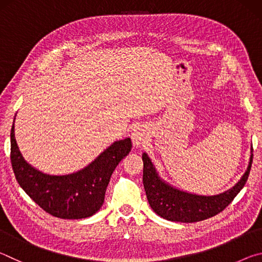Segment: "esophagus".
<instances>
[{
	"mask_svg": "<svg viewBox=\"0 0 262 262\" xmlns=\"http://www.w3.org/2000/svg\"><path fill=\"white\" fill-rule=\"evenodd\" d=\"M147 130L144 129L142 126H137L135 127V129L133 130L132 133V142H133V145H134L135 148H140L142 144L145 143V141H147Z\"/></svg>",
	"mask_w": 262,
	"mask_h": 262,
	"instance_id": "obj_1",
	"label": "esophagus"
}]
</instances>
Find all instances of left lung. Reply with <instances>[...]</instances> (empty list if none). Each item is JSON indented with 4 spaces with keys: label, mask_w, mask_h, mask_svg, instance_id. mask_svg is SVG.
<instances>
[{
    "label": "left lung",
    "mask_w": 262,
    "mask_h": 262,
    "mask_svg": "<svg viewBox=\"0 0 262 262\" xmlns=\"http://www.w3.org/2000/svg\"><path fill=\"white\" fill-rule=\"evenodd\" d=\"M143 159V186L149 205L158 216L167 221L193 223L209 219L225 209L245 186L253 161V149L245 173L231 188L214 195L187 192L167 183L159 176L147 152Z\"/></svg>",
    "instance_id": "1"
}]
</instances>
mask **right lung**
Wrapping results in <instances>:
<instances>
[{
    "label": "right lung",
    "mask_w": 262,
    "mask_h": 262,
    "mask_svg": "<svg viewBox=\"0 0 262 262\" xmlns=\"http://www.w3.org/2000/svg\"><path fill=\"white\" fill-rule=\"evenodd\" d=\"M15 119L10 133V158L16 180L24 192L46 212L59 219L81 220L95 215L103 206L113 171L130 151L129 137L114 141L81 170L48 174L21 156L15 139Z\"/></svg>",
    "instance_id": "obj_1"
}]
</instances>
